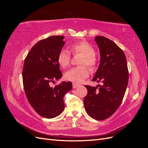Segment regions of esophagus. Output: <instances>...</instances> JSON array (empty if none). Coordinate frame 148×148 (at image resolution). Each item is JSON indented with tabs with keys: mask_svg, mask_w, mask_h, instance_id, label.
I'll return each mask as SVG.
<instances>
[{
	"mask_svg": "<svg viewBox=\"0 0 148 148\" xmlns=\"http://www.w3.org/2000/svg\"><path fill=\"white\" fill-rule=\"evenodd\" d=\"M79 86V85L78 84H77V83H73V88H77V87H78Z\"/></svg>",
	"mask_w": 148,
	"mask_h": 148,
	"instance_id": "1",
	"label": "esophagus"
}]
</instances>
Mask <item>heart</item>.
<instances>
[{
	"label": "heart",
	"instance_id": "obj_1",
	"mask_svg": "<svg viewBox=\"0 0 148 148\" xmlns=\"http://www.w3.org/2000/svg\"><path fill=\"white\" fill-rule=\"evenodd\" d=\"M73 54H82L83 57L79 62V66L70 69L65 73V78L66 80L75 83H80L86 78L89 75V68L93 69L96 66L97 59L95 56V50L90 44L85 41H79L72 43L70 46ZM71 54L70 52L65 49L60 51L57 56V62L62 68H66L70 64Z\"/></svg>",
	"mask_w": 148,
	"mask_h": 148
}]
</instances>
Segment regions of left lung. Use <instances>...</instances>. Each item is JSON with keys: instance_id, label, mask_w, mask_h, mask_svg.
<instances>
[{"instance_id": "8db88e82", "label": "left lung", "mask_w": 148, "mask_h": 148, "mask_svg": "<svg viewBox=\"0 0 148 148\" xmlns=\"http://www.w3.org/2000/svg\"><path fill=\"white\" fill-rule=\"evenodd\" d=\"M95 39L101 61L92 81L102 84L96 87L85 85L88 94L84 105L91 117L102 120L114 114L122 103L128 83V70L125 53L117 44L101 36Z\"/></svg>"}]
</instances>
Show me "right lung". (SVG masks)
I'll return each mask as SVG.
<instances>
[{
	"label": "right lung",
	"mask_w": 148,
	"mask_h": 148,
	"mask_svg": "<svg viewBox=\"0 0 148 148\" xmlns=\"http://www.w3.org/2000/svg\"><path fill=\"white\" fill-rule=\"evenodd\" d=\"M64 39V36H52L41 40L24 62L22 77L26 96L34 110L44 118H54L62 112L64 96L72 89L70 82L50 86L62 76L57 56L65 44Z\"/></svg>",
	"instance_id": "right-lung-1"
}]
</instances>
